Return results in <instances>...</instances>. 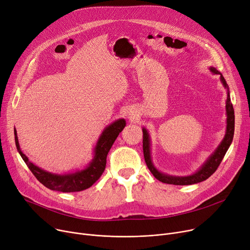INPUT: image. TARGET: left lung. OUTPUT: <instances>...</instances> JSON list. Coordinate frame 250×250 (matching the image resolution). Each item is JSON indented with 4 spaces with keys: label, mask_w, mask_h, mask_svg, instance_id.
<instances>
[{
    "label": "left lung",
    "mask_w": 250,
    "mask_h": 250,
    "mask_svg": "<svg viewBox=\"0 0 250 250\" xmlns=\"http://www.w3.org/2000/svg\"><path fill=\"white\" fill-rule=\"evenodd\" d=\"M211 72L214 74H220L215 68L211 67L210 68ZM220 79L221 82L223 83L224 87L227 88L228 90V85L223 78V76L220 74ZM226 114H227V127H226V134L224 136V139L220 143V145L217 147L216 151L213 153L212 155L209 157V159L206 161V163L201 167L200 170H198L195 174L186 176V177H175V176H169L165 175L158 172L155 167L153 166L151 162V157H150V140H149V135L145 129H143V153H144V158L146 165L148 169L150 170L151 173L154 175L156 179L163 183L167 184H174V185H190V184H195L201 181L206 180L209 178L211 175H212L218 166L220 165L225 153L227 152L230 144L232 142L233 135H234V109L231 103V100H230V96H229V91L227 93V101H226Z\"/></svg>",
    "instance_id": "1"
}]
</instances>
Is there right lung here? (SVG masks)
<instances>
[{"label": "right lung", "instance_id": "obj_1", "mask_svg": "<svg viewBox=\"0 0 250 250\" xmlns=\"http://www.w3.org/2000/svg\"><path fill=\"white\" fill-rule=\"evenodd\" d=\"M126 122L124 119H119L116 122L108 126L95 148V156L89 166L81 171L75 172L73 174L56 175L39 168L29 161L28 157L21 151L17 137V131L15 130V142L17 149L22 156L23 160L31 170L34 176L39 180L44 186L51 190L61 192H78L91 187L97 181L106 167V158L109 150L113 143L118 137L119 133L124 129Z\"/></svg>", "mask_w": 250, "mask_h": 250}]
</instances>
